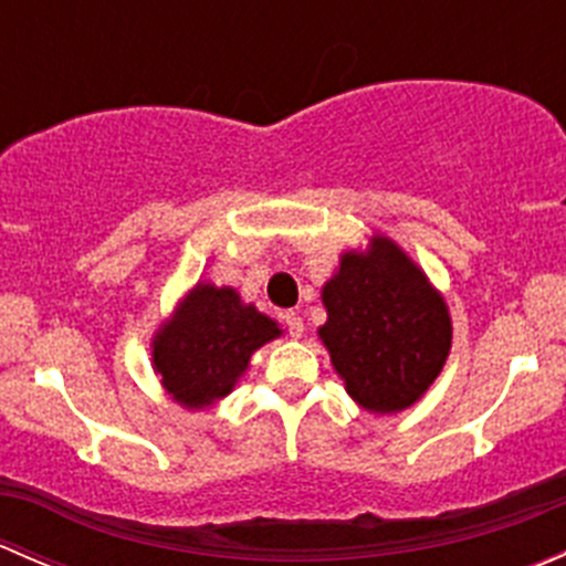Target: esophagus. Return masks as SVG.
<instances>
[{
    "label": "esophagus",
    "mask_w": 566,
    "mask_h": 566,
    "mask_svg": "<svg viewBox=\"0 0 566 566\" xmlns=\"http://www.w3.org/2000/svg\"><path fill=\"white\" fill-rule=\"evenodd\" d=\"M284 325H287V331H290V336H295V339H298L301 334H304V317L298 315V312H284Z\"/></svg>",
    "instance_id": "34e87169"
}]
</instances>
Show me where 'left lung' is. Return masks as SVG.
<instances>
[{
	"mask_svg": "<svg viewBox=\"0 0 566 566\" xmlns=\"http://www.w3.org/2000/svg\"><path fill=\"white\" fill-rule=\"evenodd\" d=\"M328 319L317 328L336 375L358 408L394 416L419 402L452 350L441 290L389 235L339 254L323 284Z\"/></svg>",
	"mask_w": 566,
	"mask_h": 566,
	"instance_id": "obj_1",
	"label": "left lung"
}]
</instances>
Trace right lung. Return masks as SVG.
<instances>
[{
  "label": "right lung",
  "instance_id": "right-lung-1",
  "mask_svg": "<svg viewBox=\"0 0 566 566\" xmlns=\"http://www.w3.org/2000/svg\"><path fill=\"white\" fill-rule=\"evenodd\" d=\"M279 336L276 319L235 287L197 282L153 334V373L180 408H213L247 375L251 356Z\"/></svg>",
  "mask_w": 566,
  "mask_h": 566
}]
</instances>
